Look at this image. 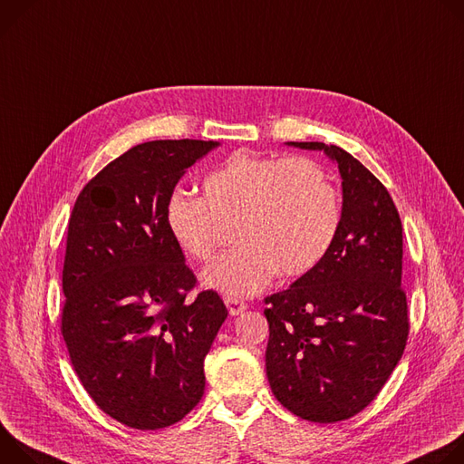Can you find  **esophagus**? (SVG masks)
Here are the masks:
<instances>
[{
    "label": "esophagus",
    "instance_id": "34e87169",
    "mask_svg": "<svg viewBox=\"0 0 464 464\" xmlns=\"http://www.w3.org/2000/svg\"><path fill=\"white\" fill-rule=\"evenodd\" d=\"M225 304H227V307H228L230 315H239V314H243V312L246 310V302H243V300H239V298H234V296H227V298H225Z\"/></svg>",
    "mask_w": 464,
    "mask_h": 464
}]
</instances>
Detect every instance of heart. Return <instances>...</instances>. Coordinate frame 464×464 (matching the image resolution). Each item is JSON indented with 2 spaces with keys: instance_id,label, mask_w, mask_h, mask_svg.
I'll return each instance as SVG.
<instances>
[{
  "instance_id": "1",
  "label": "heart",
  "mask_w": 464,
  "mask_h": 464,
  "mask_svg": "<svg viewBox=\"0 0 464 464\" xmlns=\"http://www.w3.org/2000/svg\"><path fill=\"white\" fill-rule=\"evenodd\" d=\"M164 219L188 258H214L219 223H236L237 246L204 273V285L241 298L260 293L280 273H310L334 245L341 197L328 169L310 157L234 154L202 182V198L169 195Z\"/></svg>"
}]
</instances>
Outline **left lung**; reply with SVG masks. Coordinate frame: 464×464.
<instances>
[{"label": "left lung", "mask_w": 464, "mask_h": 464, "mask_svg": "<svg viewBox=\"0 0 464 464\" xmlns=\"http://www.w3.org/2000/svg\"><path fill=\"white\" fill-rule=\"evenodd\" d=\"M343 179L337 237L291 287L267 296L266 369L276 400L319 424L346 420L382 391L409 335L401 221L387 188L350 152L321 141Z\"/></svg>", "instance_id": "1"}]
</instances>
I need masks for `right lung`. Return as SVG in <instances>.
<instances>
[{
    "label": "right lung",
    "mask_w": 464,
    "mask_h": 464,
    "mask_svg": "<svg viewBox=\"0 0 464 464\" xmlns=\"http://www.w3.org/2000/svg\"><path fill=\"white\" fill-rule=\"evenodd\" d=\"M218 141L154 140L102 168L68 223L61 332L101 411L134 430L182 420L204 394V357L228 312L171 239L164 208Z\"/></svg>",
    "instance_id": "obj_1"
}]
</instances>
